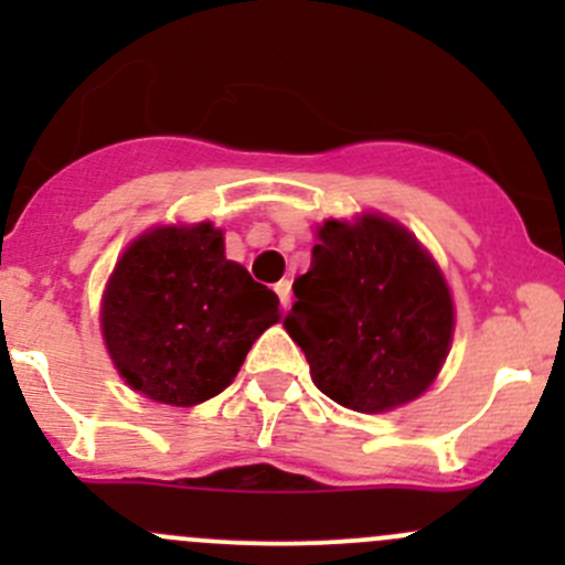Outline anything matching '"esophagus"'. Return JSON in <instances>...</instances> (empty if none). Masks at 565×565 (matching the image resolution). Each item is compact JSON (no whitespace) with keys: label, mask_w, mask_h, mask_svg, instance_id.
Segmentation results:
<instances>
[{"label":"esophagus","mask_w":565,"mask_h":565,"mask_svg":"<svg viewBox=\"0 0 565 565\" xmlns=\"http://www.w3.org/2000/svg\"><path fill=\"white\" fill-rule=\"evenodd\" d=\"M273 289H276L278 300H281V309L287 311L289 303H292V281H287V278H281V281H278Z\"/></svg>","instance_id":"esophagus-1"}]
</instances>
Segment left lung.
<instances>
[{
	"label": "left lung",
	"instance_id": "obj_1",
	"mask_svg": "<svg viewBox=\"0 0 565 565\" xmlns=\"http://www.w3.org/2000/svg\"><path fill=\"white\" fill-rule=\"evenodd\" d=\"M284 328L324 396L388 413L435 383L454 339V300L429 250L380 213L324 221Z\"/></svg>",
	"mask_w": 565,
	"mask_h": 565
}]
</instances>
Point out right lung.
<instances>
[{
  "instance_id": "1",
  "label": "right lung",
  "mask_w": 565,
  "mask_h": 565,
  "mask_svg": "<svg viewBox=\"0 0 565 565\" xmlns=\"http://www.w3.org/2000/svg\"><path fill=\"white\" fill-rule=\"evenodd\" d=\"M278 298L226 259L210 221L156 226L119 256L100 303L119 377L147 398L193 407L218 396L250 344L278 322Z\"/></svg>"
}]
</instances>
